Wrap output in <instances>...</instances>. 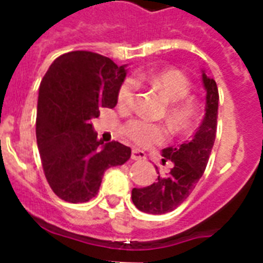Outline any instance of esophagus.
Masks as SVG:
<instances>
[{
    "label": "esophagus",
    "instance_id": "34e87169",
    "mask_svg": "<svg viewBox=\"0 0 263 263\" xmlns=\"http://www.w3.org/2000/svg\"><path fill=\"white\" fill-rule=\"evenodd\" d=\"M132 159L133 160H143L146 159V154L138 148H134L133 152H132Z\"/></svg>",
    "mask_w": 263,
    "mask_h": 263
}]
</instances>
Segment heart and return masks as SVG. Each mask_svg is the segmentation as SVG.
<instances>
[{
    "label": "heart",
    "mask_w": 263,
    "mask_h": 263,
    "mask_svg": "<svg viewBox=\"0 0 263 263\" xmlns=\"http://www.w3.org/2000/svg\"><path fill=\"white\" fill-rule=\"evenodd\" d=\"M138 81H145L163 95L170 103L168 116L176 127H185L191 124L195 116V105L192 100L187 99L191 90V81L179 69H163L153 73H139ZM137 80L129 78L121 84L117 93V103L121 108L129 109L136 103ZM125 134L133 142L141 146H152L163 142L167 137V129L160 124L142 117L127 121L124 127Z\"/></svg>",
    "instance_id": "b5f03b06"
}]
</instances>
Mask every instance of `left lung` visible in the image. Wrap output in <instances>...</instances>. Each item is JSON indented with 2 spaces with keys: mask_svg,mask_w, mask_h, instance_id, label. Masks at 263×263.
<instances>
[{
  "mask_svg": "<svg viewBox=\"0 0 263 263\" xmlns=\"http://www.w3.org/2000/svg\"><path fill=\"white\" fill-rule=\"evenodd\" d=\"M201 72L204 89L206 92L203 121L191 139L184 141L182 145L162 150V162H173V168L166 176L158 175L157 182L147 187L133 188L132 200L142 212L150 215L171 212L190 196L199 179L203 176L216 138L218 89L216 81L206 76L204 69Z\"/></svg>",
  "mask_w": 263,
  "mask_h": 263,
  "instance_id": "obj_1",
  "label": "left lung"
}]
</instances>
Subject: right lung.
Wrapping results in <instances>:
<instances>
[{
  "instance_id": "right-lung-1",
  "label": "right lung",
  "mask_w": 263,
  "mask_h": 263,
  "mask_svg": "<svg viewBox=\"0 0 263 263\" xmlns=\"http://www.w3.org/2000/svg\"><path fill=\"white\" fill-rule=\"evenodd\" d=\"M126 66L90 51L57 58L43 76L36 108V143L51 190L62 200L85 203L99 192L104 173L124 164L132 150L97 139L92 118L115 108Z\"/></svg>"
}]
</instances>
